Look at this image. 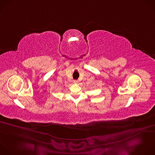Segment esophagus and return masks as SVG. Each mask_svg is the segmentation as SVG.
Wrapping results in <instances>:
<instances>
[{
  "instance_id": "1",
  "label": "esophagus",
  "mask_w": 155,
  "mask_h": 155,
  "mask_svg": "<svg viewBox=\"0 0 155 155\" xmlns=\"http://www.w3.org/2000/svg\"><path fill=\"white\" fill-rule=\"evenodd\" d=\"M73 81H74V83H78V80H74Z\"/></svg>"
}]
</instances>
